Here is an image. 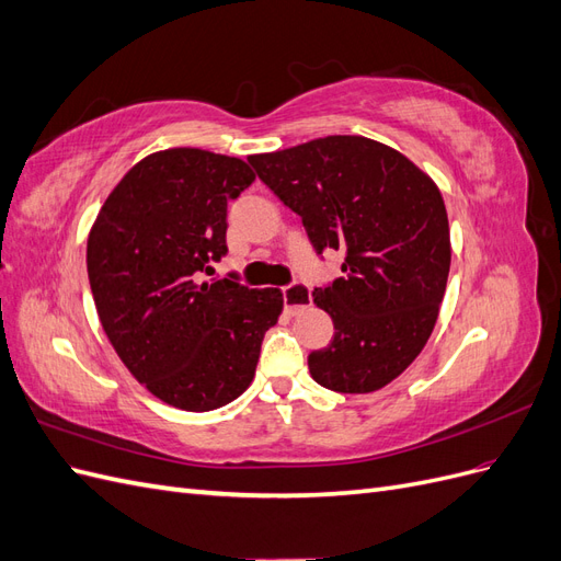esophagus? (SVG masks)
Returning <instances> with one entry per match:
<instances>
[{
	"label": "esophagus",
	"instance_id": "1",
	"mask_svg": "<svg viewBox=\"0 0 561 561\" xmlns=\"http://www.w3.org/2000/svg\"><path fill=\"white\" fill-rule=\"evenodd\" d=\"M283 304H285V311L290 316L299 313L301 309H307L311 304V287L299 283V280L283 287Z\"/></svg>",
	"mask_w": 561,
	"mask_h": 561
}]
</instances>
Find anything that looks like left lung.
I'll return each mask as SVG.
<instances>
[{"label": "left lung", "mask_w": 561, "mask_h": 561, "mask_svg": "<svg viewBox=\"0 0 561 561\" xmlns=\"http://www.w3.org/2000/svg\"><path fill=\"white\" fill-rule=\"evenodd\" d=\"M301 217L316 254L342 250V278L316 287L334 322L309 353L311 377L339 393H371L426 346L445 297L451 245L443 194L400 151L330 135L248 159Z\"/></svg>", "instance_id": "1"}]
</instances>
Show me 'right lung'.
<instances>
[{
  "label": "right lung",
  "instance_id": "add662e5",
  "mask_svg": "<svg viewBox=\"0 0 561 561\" xmlns=\"http://www.w3.org/2000/svg\"><path fill=\"white\" fill-rule=\"evenodd\" d=\"M254 182L241 159L180 147L133 165L89 236L103 330L130 375L184 412H210L252 383L283 311L276 287L210 278L227 254V206Z\"/></svg>",
  "mask_w": 561,
  "mask_h": 561
}]
</instances>
